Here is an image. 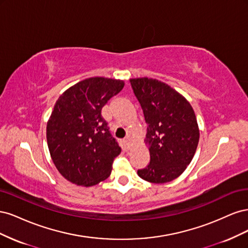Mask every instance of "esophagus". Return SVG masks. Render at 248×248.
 Masks as SVG:
<instances>
[{"label":"esophagus","instance_id":"34e87169","mask_svg":"<svg viewBox=\"0 0 248 248\" xmlns=\"http://www.w3.org/2000/svg\"><path fill=\"white\" fill-rule=\"evenodd\" d=\"M123 142H124L125 147L129 148V147H130V145H131V140H130V138H129V137H127L126 139H124V140H123Z\"/></svg>","mask_w":248,"mask_h":248}]
</instances>
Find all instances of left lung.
<instances>
[{"label":"left lung","instance_id":"obj_1","mask_svg":"<svg viewBox=\"0 0 248 248\" xmlns=\"http://www.w3.org/2000/svg\"><path fill=\"white\" fill-rule=\"evenodd\" d=\"M134 95L144 111L145 144L150 163L138 170L145 181L162 184L178 178L197 151L200 129L190 103L166 82L155 78H131Z\"/></svg>","mask_w":248,"mask_h":248}]
</instances>
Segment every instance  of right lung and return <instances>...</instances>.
<instances>
[{"label": "right lung", "mask_w": 248, "mask_h": 248, "mask_svg": "<svg viewBox=\"0 0 248 248\" xmlns=\"http://www.w3.org/2000/svg\"><path fill=\"white\" fill-rule=\"evenodd\" d=\"M121 79L90 78L59 97L46 125L52 162L66 180L93 186L108 179L121 153L101 109L124 87Z\"/></svg>", "instance_id": "right-lung-1"}]
</instances>
